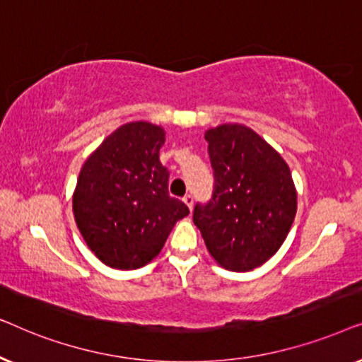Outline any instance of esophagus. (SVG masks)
Here are the masks:
<instances>
[{
	"mask_svg": "<svg viewBox=\"0 0 362 362\" xmlns=\"http://www.w3.org/2000/svg\"><path fill=\"white\" fill-rule=\"evenodd\" d=\"M182 201H185V204L189 207V209H192V206H194V197H192L191 194H186L185 197H182Z\"/></svg>",
	"mask_w": 362,
	"mask_h": 362,
	"instance_id": "1",
	"label": "esophagus"
}]
</instances>
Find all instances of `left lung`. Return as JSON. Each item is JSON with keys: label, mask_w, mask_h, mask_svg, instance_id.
I'll list each match as a JSON object with an SVG mask.
<instances>
[{"label": "left lung", "mask_w": 362, "mask_h": 362, "mask_svg": "<svg viewBox=\"0 0 362 362\" xmlns=\"http://www.w3.org/2000/svg\"><path fill=\"white\" fill-rule=\"evenodd\" d=\"M214 191L197 202L192 221L217 264L249 272L276 254L296 214L291 171L279 151L245 125L224 123L204 133Z\"/></svg>", "instance_id": "obj_1"}]
</instances>
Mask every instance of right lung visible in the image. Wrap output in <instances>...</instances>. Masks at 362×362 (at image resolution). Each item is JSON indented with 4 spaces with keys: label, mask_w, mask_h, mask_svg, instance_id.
<instances>
[{
    "label": "right lung",
    "mask_w": 362,
    "mask_h": 362,
    "mask_svg": "<svg viewBox=\"0 0 362 362\" xmlns=\"http://www.w3.org/2000/svg\"><path fill=\"white\" fill-rule=\"evenodd\" d=\"M163 145L161 127L125 123L87 158L78 175L74 217L88 249L112 269L146 265L160 254L176 222L189 214L185 202L168 192Z\"/></svg>",
    "instance_id": "1"
}]
</instances>
